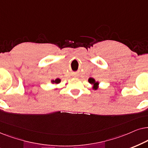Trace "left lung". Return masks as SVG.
Listing matches in <instances>:
<instances>
[{
  "instance_id": "1",
  "label": "left lung",
  "mask_w": 148,
  "mask_h": 148,
  "mask_svg": "<svg viewBox=\"0 0 148 148\" xmlns=\"http://www.w3.org/2000/svg\"><path fill=\"white\" fill-rule=\"evenodd\" d=\"M88 82H89V83H90V84H93L95 86L94 88L95 89H97V86L98 85V82H95V80L92 78H90L89 79H88Z\"/></svg>"
}]
</instances>
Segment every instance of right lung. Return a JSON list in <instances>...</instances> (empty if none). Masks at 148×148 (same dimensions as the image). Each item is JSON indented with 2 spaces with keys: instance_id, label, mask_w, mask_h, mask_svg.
<instances>
[{
  "instance_id": "1",
  "label": "right lung",
  "mask_w": 148,
  "mask_h": 148,
  "mask_svg": "<svg viewBox=\"0 0 148 148\" xmlns=\"http://www.w3.org/2000/svg\"><path fill=\"white\" fill-rule=\"evenodd\" d=\"M53 82H54V83H56V84H58L59 82H60V79H59V78H57L56 80H53Z\"/></svg>"
}]
</instances>
